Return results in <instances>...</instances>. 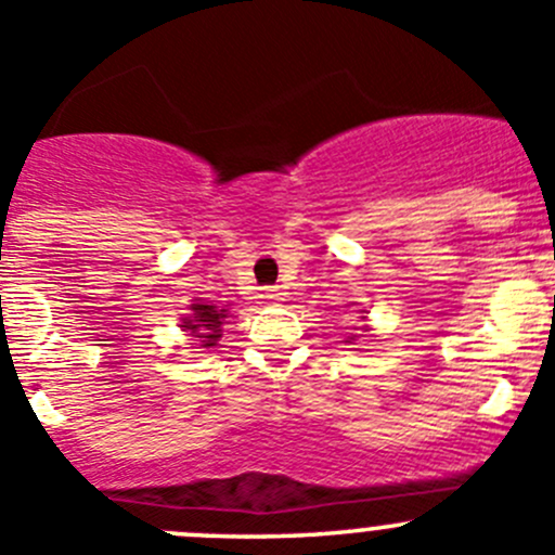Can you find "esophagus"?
<instances>
[{"mask_svg":"<svg viewBox=\"0 0 555 555\" xmlns=\"http://www.w3.org/2000/svg\"><path fill=\"white\" fill-rule=\"evenodd\" d=\"M263 299H269V302H281V288H263Z\"/></svg>","mask_w":555,"mask_h":555,"instance_id":"34e87169","label":"esophagus"}]
</instances>
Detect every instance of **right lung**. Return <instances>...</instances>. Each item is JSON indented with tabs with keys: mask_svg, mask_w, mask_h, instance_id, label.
I'll return each instance as SVG.
<instances>
[{
	"mask_svg": "<svg viewBox=\"0 0 555 555\" xmlns=\"http://www.w3.org/2000/svg\"><path fill=\"white\" fill-rule=\"evenodd\" d=\"M225 319V310H218L215 305H193V315L184 321L190 332L195 337H204V348L215 346V340L220 337V324Z\"/></svg>",
	"mask_w": 555,
	"mask_h": 555,
	"instance_id": "obj_1",
	"label": "right lung"
}]
</instances>
